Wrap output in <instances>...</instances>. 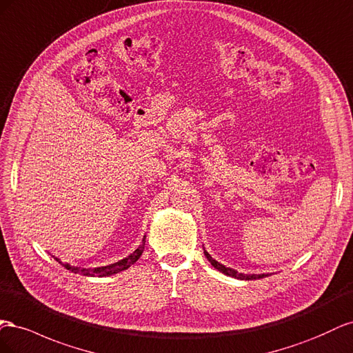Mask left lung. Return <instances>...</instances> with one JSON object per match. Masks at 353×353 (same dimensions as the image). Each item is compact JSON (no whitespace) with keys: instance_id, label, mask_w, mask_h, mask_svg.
Here are the masks:
<instances>
[{"instance_id":"left-lung-1","label":"left lung","mask_w":353,"mask_h":353,"mask_svg":"<svg viewBox=\"0 0 353 353\" xmlns=\"http://www.w3.org/2000/svg\"><path fill=\"white\" fill-rule=\"evenodd\" d=\"M204 254H205V257H207V260L210 261L211 265H213L217 270H220L221 274H225V275H228V276H232V278H236V279H245V281H251V279H260V278H265V276H268V275H265V274H261V275H256V274H241V272H238V270H235V269H232V268H226L225 265H221V263H219L217 260H214L213 257H211L207 251L204 250Z\"/></svg>"}]
</instances>
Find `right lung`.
<instances>
[{"label": "right lung", "mask_w": 353, "mask_h": 353, "mask_svg": "<svg viewBox=\"0 0 353 353\" xmlns=\"http://www.w3.org/2000/svg\"><path fill=\"white\" fill-rule=\"evenodd\" d=\"M143 250H145V238H143L142 245H139V248H136L132 254L127 256L123 260L117 261V263H112V265L100 266V268H94V269H87V268L70 266L69 263H62V261H59V263H62L63 268H66L70 272H74V274H79V275H84V276H109V275L118 274V272H123V270L128 269L132 265H134L136 261L139 260V257L142 256ZM56 260H59V259H56Z\"/></svg>", "instance_id": "add662e5"}]
</instances>
